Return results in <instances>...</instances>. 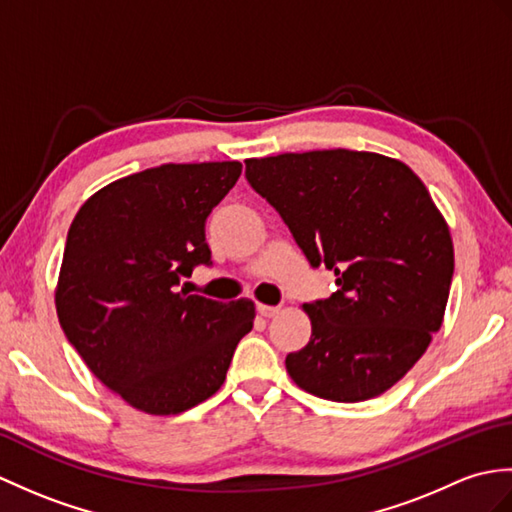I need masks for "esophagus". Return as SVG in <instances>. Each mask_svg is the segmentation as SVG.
I'll return each mask as SVG.
<instances>
[{
  "label": "esophagus",
  "mask_w": 512,
  "mask_h": 512,
  "mask_svg": "<svg viewBox=\"0 0 512 512\" xmlns=\"http://www.w3.org/2000/svg\"><path fill=\"white\" fill-rule=\"evenodd\" d=\"M257 312H259V316L272 318V316H277V314L281 312V307H277V305H264V303H259V305H257Z\"/></svg>",
  "instance_id": "34e87169"
}]
</instances>
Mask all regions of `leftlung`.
<instances>
[{"mask_svg":"<svg viewBox=\"0 0 512 512\" xmlns=\"http://www.w3.org/2000/svg\"><path fill=\"white\" fill-rule=\"evenodd\" d=\"M246 178L338 290L305 303L312 338L285 358L294 384L355 403L395 386L441 329L454 277L449 227L421 178L377 152L246 159Z\"/></svg>","mask_w":512,"mask_h":512,"instance_id":"obj_1","label":"left lung"}]
</instances>
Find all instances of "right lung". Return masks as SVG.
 Segmentation results:
<instances>
[{"instance_id":"add662e5","label":"right lung","mask_w":512,"mask_h":512,"mask_svg":"<svg viewBox=\"0 0 512 512\" xmlns=\"http://www.w3.org/2000/svg\"><path fill=\"white\" fill-rule=\"evenodd\" d=\"M240 161L165 163L95 192L67 233L56 314L104 386L146 414H178L216 395L255 303L178 290L209 264L205 222Z\"/></svg>"}]
</instances>
